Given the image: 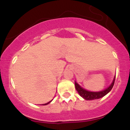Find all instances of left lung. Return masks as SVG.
Segmentation results:
<instances>
[{
  "instance_id": "8db88e82",
  "label": "left lung",
  "mask_w": 130,
  "mask_h": 130,
  "mask_svg": "<svg viewBox=\"0 0 130 130\" xmlns=\"http://www.w3.org/2000/svg\"><path fill=\"white\" fill-rule=\"evenodd\" d=\"M115 78L114 77V79H113L112 83H111L110 86L107 88H106L104 90L101 91V92H89V91H87L86 90L83 89V88L80 87L76 82L74 83L75 84V88L76 90H77V92H78V93L79 94V95L81 97H83V99H85V100L87 101H90V100H94V99H98L102 98L104 96L106 95V94L109 93L111 89L112 88L114 84V81H115Z\"/></svg>"
}]
</instances>
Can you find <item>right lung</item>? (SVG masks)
Listing matches in <instances>:
<instances>
[{"mask_svg": "<svg viewBox=\"0 0 130 130\" xmlns=\"http://www.w3.org/2000/svg\"><path fill=\"white\" fill-rule=\"evenodd\" d=\"M51 101H50V102H47V103H46V104H42V105H44V106H45V105H47V104H49V103H50V102H51Z\"/></svg>", "mask_w": 130, "mask_h": 130, "instance_id": "1", "label": "right lung"}]
</instances>
